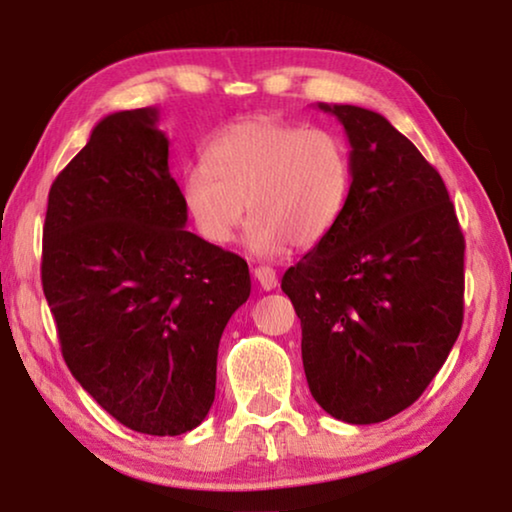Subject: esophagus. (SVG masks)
<instances>
[{
	"instance_id": "obj_1",
	"label": "esophagus",
	"mask_w": 512,
	"mask_h": 512,
	"mask_svg": "<svg viewBox=\"0 0 512 512\" xmlns=\"http://www.w3.org/2000/svg\"><path fill=\"white\" fill-rule=\"evenodd\" d=\"M254 277H256V282L261 284L263 291H272L277 286V275L270 265H258V268L254 270Z\"/></svg>"
}]
</instances>
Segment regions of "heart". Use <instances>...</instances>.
Returning <instances> with one entry per match:
<instances>
[{"label":"heart","mask_w":512,"mask_h":512,"mask_svg":"<svg viewBox=\"0 0 512 512\" xmlns=\"http://www.w3.org/2000/svg\"><path fill=\"white\" fill-rule=\"evenodd\" d=\"M352 179V153L335 130L249 118L209 142L205 165L184 174L181 198L216 247L233 240L247 207V247L275 256L324 242L347 212Z\"/></svg>","instance_id":"1"}]
</instances>
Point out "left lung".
<instances>
[{"label": "left lung", "instance_id": "8db88e82", "mask_svg": "<svg viewBox=\"0 0 512 512\" xmlns=\"http://www.w3.org/2000/svg\"><path fill=\"white\" fill-rule=\"evenodd\" d=\"M352 146L338 228L284 272L303 328V368L321 408L377 424L410 408L459 338L464 233L417 146L377 111L324 104Z\"/></svg>", "mask_w": 512, "mask_h": 512}]
</instances>
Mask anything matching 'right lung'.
<instances>
[{"instance_id":"obj_1","label":"right lung","mask_w":512,"mask_h":512,"mask_svg":"<svg viewBox=\"0 0 512 512\" xmlns=\"http://www.w3.org/2000/svg\"><path fill=\"white\" fill-rule=\"evenodd\" d=\"M158 109L104 116L53 181L41 284L67 368L123 426L181 436L207 417L249 265L186 230Z\"/></svg>"}]
</instances>
